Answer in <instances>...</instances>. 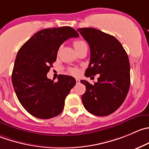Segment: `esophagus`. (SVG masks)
I'll use <instances>...</instances> for the list:
<instances>
[{"label": "esophagus", "mask_w": 149, "mask_h": 149, "mask_svg": "<svg viewBox=\"0 0 149 149\" xmlns=\"http://www.w3.org/2000/svg\"><path fill=\"white\" fill-rule=\"evenodd\" d=\"M76 83H77V84H79V83H80V80H79V79H76Z\"/></svg>", "instance_id": "esophagus-1"}]
</instances>
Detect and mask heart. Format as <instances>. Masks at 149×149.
Wrapping results in <instances>:
<instances>
[{
	"instance_id": "obj_1",
	"label": "heart",
	"mask_w": 149,
	"mask_h": 149,
	"mask_svg": "<svg viewBox=\"0 0 149 149\" xmlns=\"http://www.w3.org/2000/svg\"><path fill=\"white\" fill-rule=\"evenodd\" d=\"M84 46H86V44L85 41H82V40H76L73 42V47H74L75 49H78L84 47ZM69 72L73 75H77L79 73V70L75 68H71L69 69Z\"/></svg>"
}]
</instances>
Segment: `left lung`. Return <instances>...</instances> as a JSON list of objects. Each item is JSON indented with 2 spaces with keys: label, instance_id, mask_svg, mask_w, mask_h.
I'll return each instance as SVG.
<instances>
[{
  "label": "left lung",
  "instance_id": "1",
  "mask_svg": "<svg viewBox=\"0 0 149 149\" xmlns=\"http://www.w3.org/2000/svg\"><path fill=\"white\" fill-rule=\"evenodd\" d=\"M90 47V62L85 71L89 77L100 74L97 82L86 86L82 95L84 106L89 113L108 116L122 105L130 86V66L127 54L114 36L92 27L78 29Z\"/></svg>",
  "mask_w": 149,
  "mask_h": 149
}]
</instances>
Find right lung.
<instances>
[{
	"instance_id": "add662e5",
	"label": "right lung",
	"mask_w": 149,
	"mask_h": 149,
	"mask_svg": "<svg viewBox=\"0 0 149 149\" xmlns=\"http://www.w3.org/2000/svg\"><path fill=\"white\" fill-rule=\"evenodd\" d=\"M79 36L70 27L44 29L33 35L18 51L12 84L21 105L32 116L48 119L63 111L65 100L76 84V79L59 75L58 81L54 82L47 74L56 61L62 44Z\"/></svg>"
}]
</instances>
